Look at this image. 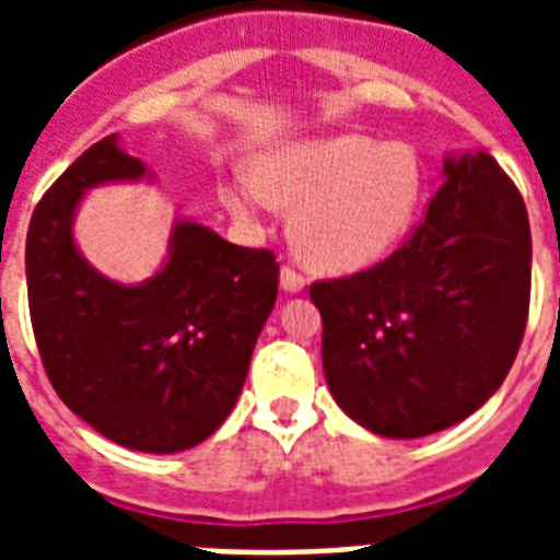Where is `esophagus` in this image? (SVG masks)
<instances>
[{
  "mask_svg": "<svg viewBox=\"0 0 560 560\" xmlns=\"http://www.w3.org/2000/svg\"><path fill=\"white\" fill-rule=\"evenodd\" d=\"M302 288H305V276L293 270V267H281V290H288V293H299Z\"/></svg>",
  "mask_w": 560,
  "mask_h": 560,
  "instance_id": "1",
  "label": "esophagus"
}]
</instances>
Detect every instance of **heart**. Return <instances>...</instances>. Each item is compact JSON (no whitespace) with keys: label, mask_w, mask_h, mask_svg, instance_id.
<instances>
[{"label":"heart","mask_w":560,"mask_h":560,"mask_svg":"<svg viewBox=\"0 0 560 560\" xmlns=\"http://www.w3.org/2000/svg\"><path fill=\"white\" fill-rule=\"evenodd\" d=\"M424 191L421 160L409 144L363 133L281 144L255 162L253 179L223 188L235 218L267 206L293 211L290 241L319 272H358L389 255L416 220Z\"/></svg>","instance_id":"obj_1"}]
</instances>
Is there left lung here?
<instances>
[{"label":"left lung","mask_w":560,"mask_h":560,"mask_svg":"<svg viewBox=\"0 0 560 560\" xmlns=\"http://www.w3.org/2000/svg\"><path fill=\"white\" fill-rule=\"evenodd\" d=\"M532 232L521 191L488 153L444 160V186L407 244L311 284L334 400L383 439H421L486 404L521 349Z\"/></svg>","instance_id":"left-lung-1"}]
</instances>
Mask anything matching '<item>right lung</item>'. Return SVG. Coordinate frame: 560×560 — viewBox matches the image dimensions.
Here are the masks:
<instances>
[{
    "label": "right lung",
    "instance_id": "obj_1",
    "mask_svg": "<svg viewBox=\"0 0 560 560\" xmlns=\"http://www.w3.org/2000/svg\"><path fill=\"white\" fill-rule=\"evenodd\" d=\"M144 177V162L113 133L48 188L25 241L31 325L48 381L74 416L130 451L179 453L235 407L276 305L279 264L270 249L174 220L168 258L151 279H107L74 244V214L90 188Z\"/></svg>",
    "mask_w": 560,
    "mask_h": 560
}]
</instances>
